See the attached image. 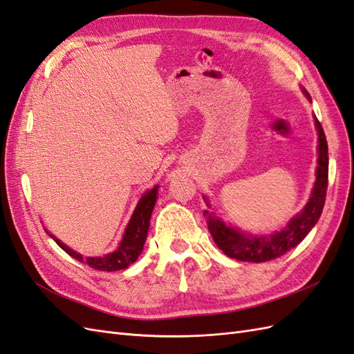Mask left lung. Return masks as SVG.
Listing matches in <instances>:
<instances>
[{"instance_id": "obj_1", "label": "left lung", "mask_w": 354, "mask_h": 354, "mask_svg": "<svg viewBox=\"0 0 354 354\" xmlns=\"http://www.w3.org/2000/svg\"><path fill=\"white\" fill-rule=\"evenodd\" d=\"M304 94L310 99L306 90ZM316 128L319 134V158L313 194L303 212H299L297 217L289 221L286 229L273 233L270 236H251V234H243L236 229L226 226L221 220L214 217L212 212L205 211L203 214L207 217L208 230L214 242L230 259L248 263L274 260L277 257L286 254L289 250L295 248L307 236V233L315 227L320 214H322L328 189V143L324 128L317 120Z\"/></svg>"}]
</instances>
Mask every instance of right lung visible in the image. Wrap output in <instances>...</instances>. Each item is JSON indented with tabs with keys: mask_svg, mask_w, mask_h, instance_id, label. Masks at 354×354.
Returning <instances> with one entry per match:
<instances>
[{
	"mask_svg": "<svg viewBox=\"0 0 354 354\" xmlns=\"http://www.w3.org/2000/svg\"><path fill=\"white\" fill-rule=\"evenodd\" d=\"M156 194H158V186H155L152 190L146 192V194L142 196V199L138 201L133 217L125 229L124 238H122L120 246H118L116 251H113L108 255L87 257V259H82V255L68 248V246L65 243H62L57 238H55V236H51V238L56 241V243L63 251H66L71 257H73V259H77L78 261L87 264L94 270L116 272V270L127 269L128 266L133 264L137 260V257L140 255V252L143 251V245H145V241L147 236L149 221H151V216H152V211H153L155 202H156Z\"/></svg>",
	"mask_w": 354,
	"mask_h": 354,
	"instance_id": "right-lung-1",
	"label": "right lung"
}]
</instances>
